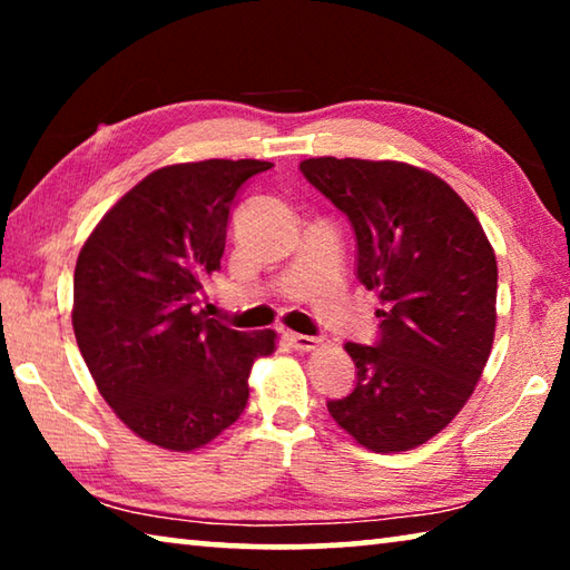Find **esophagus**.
Here are the masks:
<instances>
[{
  "mask_svg": "<svg viewBox=\"0 0 570 570\" xmlns=\"http://www.w3.org/2000/svg\"><path fill=\"white\" fill-rule=\"evenodd\" d=\"M282 336H284V342L288 346H294V350H298V352H312V350H316V346H320V340H316V336H308V334L284 330Z\"/></svg>",
  "mask_w": 570,
  "mask_h": 570,
  "instance_id": "1",
  "label": "esophagus"
}]
</instances>
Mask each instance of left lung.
<instances>
[{"label":"left lung","mask_w":570,"mask_h":570,"mask_svg":"<svg viewBox=\"0 0 570 570\" xmlns=\"http://www.w3.org/2000/svg\"><path fill=\"white\" fill-rule=\"evenodd\" d=\"M298 168L350 218L356 278L382 304L374 346L344 344L356 366L354 390L326 407L372 452L424 445L462 410L493 350V246L435 173L332 156Z\"/></svg>","instance_id":"left-lung-1"}]
</instances>
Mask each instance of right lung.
I'll list each match as a JSON object with an SVG mask.
<instances>
[{
	"mask_svg": "<svg viewBox=\"0 0 570 570\" xmlns=\"http://www.w3.org/2000/svg\"><path fill=\"white\" fill-rule=\"evenodd\" d=\"M268 168L214 158L153 170L77 256V346L105 402L150 445H208L244 412L250 366L276 350L272 330L236 332L198 308L236 193Z\"/></svg>",
	"mask_w": 570,
	"mask_h": 570,
	"instance_id": "1",
	"label": "right lung"
}]
</instances>
